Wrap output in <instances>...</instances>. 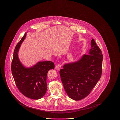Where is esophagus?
<instances>
[{"instance_id": "1", "label": "esophagus", "mask_w": 120, "mask_h": 120, "mask_svg": "<svg viewBox=\"0 0 120 120\" xmlns=\"http://www.w3.org/2000/svg\"><path fill=\"white\" fill-rule=\"evenodd\" d=\"M61 65L60 64H57L56 65V66H55V69L57 71H59L60 68H61Z\"/></svg>"}]
</instances>
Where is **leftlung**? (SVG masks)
Segmentation results:
<instances>
[{
  "label": "left lung",
  "instance_id": "obj_1",
  "mask_svg": "<svg viewBox=\"0 0 120 120\" xmlns=\"http://www.w3.org/2000/svg\"><path fill=\"white\" fill-rule=\"evenodd\" d=\"M91 45L88 55H83L76 61L65 64L59 72L67 94L75 101L88 95L101 76V51L94 39Z\"/></svg>",
  "mask_w": 120,
  "mask_h": 120
}]
</instances>
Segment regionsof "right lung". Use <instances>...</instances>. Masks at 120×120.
<instances>
[{"instance_id": "right-lung-1", "label": "right lung", "mask_w": 120, "mask_h": 120, "mask_svg": "<svg viewBox=\"0 0 120 120\" xmlns=\"http://www.w3.org/2000/svg\"><path fill=\"white\" fill-rule=\"evenodd\" d=\"M27 33L16 45L13 54L11 71L15 84L25 96L34 100L42 98L47 90L46 76L48 71L55 68L51 61H39L33 66L27 67L20 62L18 52Z\"/></svg>"}]
</instances>
